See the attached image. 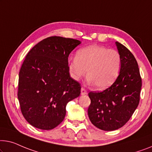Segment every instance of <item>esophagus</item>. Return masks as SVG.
I'll return each mask as SVG.
<instances>
[{"label": "esophagus", "mask_w": 152, "mask_h": 152, "mask_svg": "<svg viewBox=\"0 0 152 152\" xmlns=\"http://www.w3.org/2000/svg\"><path fill=\"white\" fill-rule=\"evenodd\" d=\"M87 94V90H86L85 88H83V87L81 88V95H86Z\"/></svg>", "instance_id": "esophagus-1"}]
</instances>
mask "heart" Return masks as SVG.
I'll list each match as a JSON object with an SVG mask.
<instances>
[{
    "instance_id": "obj_1",
    "label": "heart",
    "mask_w": 152,
    "mask_h": 152,
    "mask_svg": "<svg viewBox=\"0 0 152 152\" xmlns=\"http://www.w3.org/2000/svg\"><path fill=\"white\" fill-rule=\"evenodd\" d=\"M121 58L118 51L101 45H91L79 50L76 58L69 61L70 75L78 80L87 70L88 82L97 89H104L112 85L118 76Z\"/></svg>"
}]
</instances>
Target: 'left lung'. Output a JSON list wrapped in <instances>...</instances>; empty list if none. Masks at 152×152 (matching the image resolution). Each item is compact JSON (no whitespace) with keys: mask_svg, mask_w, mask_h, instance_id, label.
<instances>
[{"mask_svg":"<svg viewBox=\"0 0 152 152\" xmlns=\"http://www.w3.org/2000/svg\"><path fill=\"white\" fill-rule=\"evenodd\" d=\"M115 44L121 58L118 77L103 91L89 93L90 121L105 131L117 130L129 121L139 105L142 86L139 65L134 55L123 44L118 42Z\"/></svg>","mask_w":152,"mask_h":152,"instance_id":"left-lung-1","label":"left lung"}]
</instances>
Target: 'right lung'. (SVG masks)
<instances>
[{"instance_id":"1","label":"right lung","mask_w":152,"mask_h":152,"mask_svg":"<svg viewBox=\"0 0 152 152\" xmlns=\"http://www.w3.org/2000/svg\"><path fill=\"white\" fill-rule=\"evenodd\" d=\"M79 40L53 36L36 44L19 72L18 98L27 121L41 130L61 123L66 105L80 96V85L69 75L68 56Z\"/></svg>"}]
</instances>
